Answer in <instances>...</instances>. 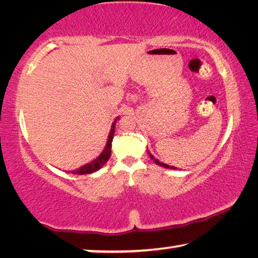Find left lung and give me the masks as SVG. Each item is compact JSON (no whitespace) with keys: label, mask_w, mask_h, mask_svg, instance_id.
<instances>
[{"label":"left lung","mask_w":258,"mask_h":258,"mask_svg":"<svg viewBox=\"0 0 258 258\" xmlns=\"http://www.w3.org/2000/svg\"><path fill=\"white\" fill-rule=\"evenodd\" d=\"M148 154H149V157H150V158H151L152 160H154L157 165L161 166V167H164V168H169V169H177L176 167H174V166H169V165H167V164H164V163H161V161H159L158 159H156L155 157L150 154V151H149V150H148Z\"/></svg>","instance_id":"1"}]
</instances>
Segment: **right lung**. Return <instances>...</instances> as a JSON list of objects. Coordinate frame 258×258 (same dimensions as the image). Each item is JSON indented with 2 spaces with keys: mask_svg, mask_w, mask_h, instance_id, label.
Here are the masks:
<instances>
[{
  "mask_svg": "<svg viewBox=\"0 0 258 258\" xmlns=\"http://www.w3.org/2000/svg\"><path fill=\"white\" fill-rule=\"evenodd\" d=\"M119 119V117H117V118L112 121V125H111V128H110V133L108 135V140H107V145L104 147L103 151L100 154L97 158L94 160L91 161L89 164H85L84 166H82L78 169H75V171H72L69 173L72 174H78V175H85V174H92L94 172L99 171L100 168H102L104 165H106L107 161L109 160L111 156V142H112V139H113V134H115V127H116V121Z\"/></svg>",
  "mask_w": 258,
  "mask_h": 258,
  "instance_id": "obj_1",
  "label": "right lung"
}]
</instances>
